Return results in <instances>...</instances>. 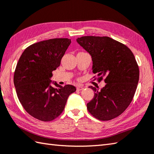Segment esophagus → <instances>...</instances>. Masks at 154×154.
Instances as JSON below:
<instances>
[{
    "label": "esophagus",
    "mask_w": 154,
    "mask_h": 154,
    "mask_svg": "<svg viewBox=\"0 0 154 154\" xmlns=\"http://www.w3.org/2000/svg\"><path fill=\"white\" fill-rule=\"evenodd\" d=\"M84 89V87L83 86H77V91H81V90H83Z\"/></svg>",
    "instance_id": "34e87169"
}]
</instances>
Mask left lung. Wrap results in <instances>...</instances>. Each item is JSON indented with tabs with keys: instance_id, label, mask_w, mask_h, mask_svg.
<instances>
[{
	"instance_id": "8db88e82",
	"label": "left lung",
	"mask_w": 154,
	"mask_h": 154,
	"mask_svg": "<svg viewBox=\"0 0 154 154\" xmlns=\"http://www.w3.org/2000/svg\"><path fill=\"white\" fill-rule=\"evenodd\" d=\"M77 42L91 55L93 73L107 84L87 104L89 112L101 121H108L124 111L133 99L140 71L133 53L119 42L108 37L85 36Z\"/></svg>"
}]
</instances>
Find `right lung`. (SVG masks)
I'll return each mask as SVG.
<instances>
[{"label":"right lung","mask_w":154,"mask_h":154,"mask_svg":"<svg viewBox=\"0 0 154 154\" xmlns=\"http://www.w3.org/2000/svg\"><path fill=\"white\" fill-rule=\"evenodd\" d=\"M71 43V39L61 38L34 43L24 51L17 63L14 85L18 98L26 112L41 121L57 118L69 96L76 91L73 85L63 87L51 79Z\"/></svg>","instance_id":"right-lung-1"}]
</instances>
